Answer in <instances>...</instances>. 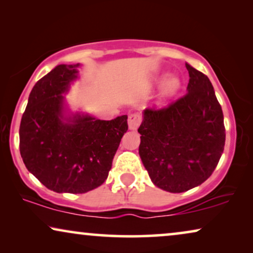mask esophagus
Listing matches in <instances>:
<instances>
[{
    "label": "esophagus",
    "instance_id": "1",
    "mask_svg": "<svg viewBox=\"0 0 253 253\" xmlns=\"http://www.w3.org/2000/svg\"><path fill=\"white\" fill-rule=\"evenodd\" d=\"M141 122V116L138 113H132L129 115L127 119V124H129L130 130H136Z\"/></svg>",
    "mask_w": 253,
    "mask_h": 253
}]
</instances>
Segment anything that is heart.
I'll return each instance as SVG.
<instances>
[{"instance_id": "b5f03b06", "label": "heart", "mask_w": 253, "mask_h": 253, "mask_svg": "<svg viewBox=\"0 0 253 253\" xmlns=\"http://www.w3.org/2000/svg\"><path fill=\"white\" fill-rule=\"evenodd\" d=\"M164 80L165 81V82H163ZM158 82L162 83L160 91V98L162 100L174 98L182 88V82L177 76H169V77H167V75H161L158 78Z\"/></svg>"}]
</instances>
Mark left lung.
<instances>
[{"mask_svg": "<svg viewBox=\"0 0 253 253\" xmlns=\"http://www.w3.org/2000/svg\"><path fill=\"white\" fill-rule=\"evenodd\" d=\"M188 93L167 108L143 113L139 155L158 188L179 193L212 175L223 153V113L212 83L185 63Z\"/></svg>", "mask_w": 253, "mask_h": 253, "instance_id": "1", "label": "left lung"}]
</instances>
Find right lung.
<instances>
[{
	"label": "right lung",
	"instance_id": "add662e5",
	"mask_svg": "<svg viewBox=\"0 0 253 253\" xmlns=\"http://www.w3.org/2000/svg\"><path fill=\"white\" fill-rule=\"evenodd\" d=\"M81 64H60L36 83L19 127L27 170L57 193H85L108 177L127 116L112 121L72 113L65 102Z\"/></svg>",
	"mask_w": 253,
	"mask_h": 253
}]
</instances>
